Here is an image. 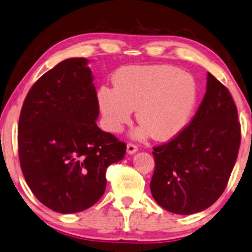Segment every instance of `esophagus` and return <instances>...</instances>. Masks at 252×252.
Wrapping results in <instances>:
<instances>
[{
	"mask_svg": "<svg viewBox=\"0 0 252 252\" xmlns=\"http://www.w3.org/2000/svg\"><path fill=\"white\" fill-rule=\"evenodd\" d=\"M136 151H138V146L132 144V142H128V144H127V153L133 154V153H135Z\"/></svg>",
	"mask_w": 252,
	"mask_h": 252,
	"instance_id": "esophagus-1",
	"label": "esophagus"
}]
</instances>
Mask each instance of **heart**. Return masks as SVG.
<instances>
[{
	"instance_id": "b5f03b06",
	"label": "heart",
	"mask_w": 252,
	"mask_h": 252,
	"mask_svg": "<svg viewBox=\"0 0 252 252\" xmlns=\"http://www.w3.org/2000/svg\"><path fill=\"white\" fill-rule=\"evenodd\" d=\"M116 88L98 92L102 123L119 133L131 123L133 110L142 125L133 132L136 139L152 133L154 139L169 140L183 131L196 108L198 86L191 74L170 65L128 66L117 73Z\"/></svg>"
}]
</instances>
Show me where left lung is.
Instances as JSON below:
<instances>
[{
	"label": "left lung",
	"instance_id": "left-lung-1",
	"mask_svg": "<svg viewBox=\"0 0 252 252\" xmlns=\"http://www.w3.org/2000/svg\"><path fill=\"white\" fill-rule=\"evenodd\" d=\"M241 144V124L229 90L212 73L190 123L153 148L151 191L170 213L190 215L209 208L228 185Z\"/></svg>",
	"mask_w": 252,
	"mask_h": 252
}]
</instances>
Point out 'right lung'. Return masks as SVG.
<instances>
[{
    "instance_id": "right-lung-1",
    "label": "right lung",
    "mask_w": 252,
    "mask_h": 252,
    "mask_svg": "<svg viewBox=\"0 0 252 252\" xmlns=\"http://www.w3.org/2000/svg\"><path fill=\"white\" fill-rule=\"evenodd\" d=\"M85 58H69L28 92L18 120V158L24 179L54 212L92 207L106 189V169L123 160L126 144L95 124L97 91Z\"/></svg>"
}]
</instances>
